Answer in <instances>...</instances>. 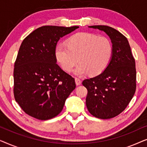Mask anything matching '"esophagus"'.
<instances>
[{
  "mask_svg": "<svg viewBox=\"0 0 147 147\" xmlns=\"http://www.w3.org/2000/svg\"><path fill=\"white\" fill-rule=\"evenodd\" d=\"M75 82H76V85H77V86H80V84H82L81 80H80L79 79V78H75Z\"/></svg>",
  "mask_w": 147,
  "mask_h": 147,
  "instance_id": "1",
  "label": "esophagus"
}]
</instances>
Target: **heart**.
Masks as SVG:
<instances>
[{"label":"heart","instance_id":"obj_1","mask_svg":"<svg viewBox=\"0 0 147 147\" xmlns=\"http://www.w3.org/2000/svg\"><path fill=\"white\" fill-rule=\"evenodd\" d=\"M113 55V45L106 37L90 33H78L67 40V45L56 46L55 55L57 63L66 72H71L77 63L74 73L83 76L88 73L97 76L109 65Z\"/></svg>","mask_w":147,"mask_h":147}]
</instances>
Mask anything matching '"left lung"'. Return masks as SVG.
<instances>
[{"instance_id": "left-lung-1", "label": "left lung", "mask_w": 147, "mask_h": 147, "mask_svg": "<svg viewBox=\"0 0 147 147\" xmlns=\"http://www.w3.org/2000/svg\"><path fill=\"white\" fill-rule=\"evenodd\" d=\"M88 27L104 31L113 45L107 68L82 82L88 90L86 104L90 113L96 118L109 119L124 111L135 93V60L127 39L117 30L105 25Z\"/></svg>"}]
</instances>
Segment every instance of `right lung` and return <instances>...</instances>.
Here are the masks:
<instances>
[{
	"label": "right lung",
	"mask_w": 147,
	"mask_h": 147,
	"mask_svg": "<svg viewBox=\"0 0 147 147\" xmlns=\"http://www.w3.org/2000/svg\"><path fill=\"white\" fill-rule=\"evenodd\" d=\"M78 28L43 26L22 42L14 68V95L28 115L41 120L55 117L76 88L74 78L56 63L55 51L60 38Z\"/></svg>",
	"instance_id": "1"
}]
</instances>
